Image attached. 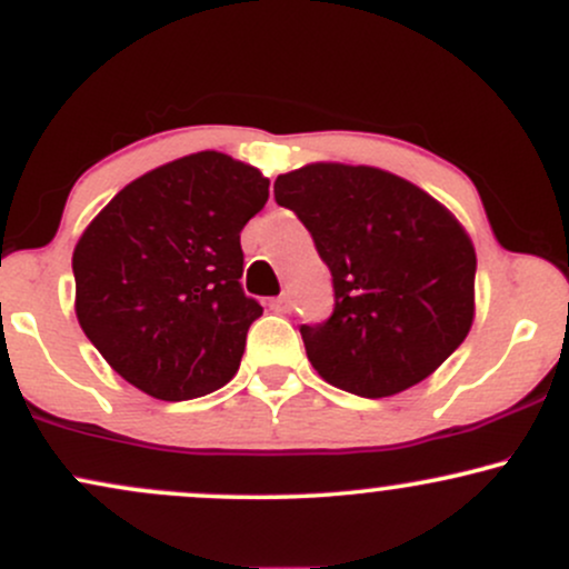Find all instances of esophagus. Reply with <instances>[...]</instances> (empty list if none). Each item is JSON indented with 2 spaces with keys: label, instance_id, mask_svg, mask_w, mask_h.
Masks as SVG:
<instances>
[{
  "label": "esophagus",
  "instance_id": "34e87169",
  "mask_svg": "<svg viewBox=\"0 0 569 569\" xmlns=\"http://www.w3.org/2000/svg\"><path fill=\"white\" fill-rule=\"evenodd\" d=\"M289 307H291V302H289V297H286V293H280V297L270 299V310L280 312V316H283V312H289Z\"/></svg>",
  "mask_w": 569,
  "mask_h": 569
}]
</instances>
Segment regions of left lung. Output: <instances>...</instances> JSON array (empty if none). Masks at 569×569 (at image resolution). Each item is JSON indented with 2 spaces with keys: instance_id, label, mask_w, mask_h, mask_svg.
I'll return each mask as SVG.
<instances>
[{
  "instance_id": "left-lung-1",
  "label": "left lung",
  "mask_w": 569,
  "mask_h": 569,
  "mask_svg": "<svg viewBox=\"0 0 569 569\" xmlns=\"http://www.w3.org/2000/svg\"><path fill=\"white\" fill-rule=\"evenodd\" d=\"M276 200L307 227L335 280L329 321L299 329L326 382L388 398L460 348L476 316V248L443 202L382 168L345 162L280 173Z\"/></svg>"
}]
</instances>
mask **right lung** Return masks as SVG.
Returning a JSON list of instances; mask_svg holds the SVG:
<instances>
[{"mask_svg": "<svg viewBox=\"0 0 569 569\" xmlns=\"http://www.w3.org/2000/svg\"><path fill=\"white\" fill-rule=\"evenodd\" d=\"M270 179L224 152L171 160L122 187L74 246V312L122 380L160 401L213 393L262 307L240 289V230Z\"/></svg>", "mask_w": 569, "mask_h": 569, "instance_id": "right-lung-1", "label": "right lung"}]
</instances>
